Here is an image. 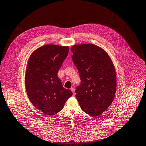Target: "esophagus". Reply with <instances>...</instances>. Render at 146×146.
Instances as JSON below:
<instances>
[{
	"instance_id": "obj_1",
	"label": "esophagus",
	"mask_w": 146,
	"mask_h": 146,
	"mask_svg": "<svg viewBox=\"0 0 146 146\" xmlns=\"http://www.w3.org/2000/svg\"><path fill=\"white\" fill-rule=\"evenodd\" d=\"M70 90L73 92V95H74V94H75V90H74V88H72L70 89Z\"/></svg>"
}]
</instances>
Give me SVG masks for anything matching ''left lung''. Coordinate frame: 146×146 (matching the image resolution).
I'll return each mask as SVG.
<instances>
[{
  "mask_svg": "<svg viewBox=\"0 0 146 146\" xmlns=\"http://www.w3.org/2000/svg\"><path fill=\"white\" fill-rule=\"evenodd\" d=\"M71 50L81 80L76 97L85 113L98 116L111 105L115 97L117 79L113 64L104 49L93 44L76 45Z\"/></svg>",
  "mask_w": 146,
  "mask_h": 146,
  "instance_id": "left-lung-1",
  "label": "left lung"
}]
</instances>
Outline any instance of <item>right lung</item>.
I'll return each instance as SVG.
<instances>
[{"instance_id":"add662e5","label":"right lung","mask_w":146,"mask_h":146,"mask_svg":"<svg viewBox=\"0 0 146 146\" xmlns=\"http://www.w3.org/2000/svg\"><path fill=\"white\" fill-rule=\"evenodd\" d=\"M69 52L68 46L45 45L30 56L25 73V88L32 105L47 115L60 111L73 93L65 89L57 73Z\"/></svg>"}]
</instances>
